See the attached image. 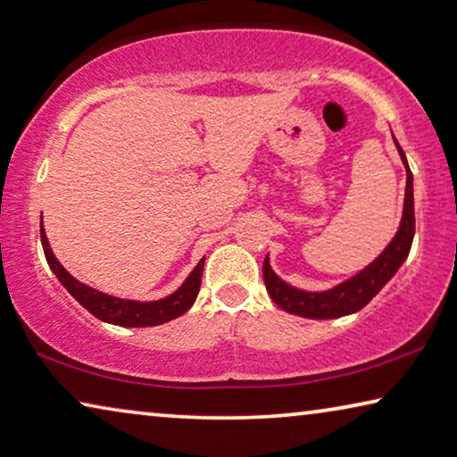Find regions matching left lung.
Wrapping results in <instances>:
<instances>
[{"label": "left lung", "mask_w": 457, "mask_h": 457, "mask_svg": "<svg viewBox=\"0 0 457 457\" xmlns=\"http://www.w3.org/2000/svg\"><path fill=\"white\" fill-rule=\"evenodd\" d=\"M396 147L406 168V195L403 221H400V228L396 231V236H394V240L387 244V248L381 252L370 267H365L363 270L357 272L355 277H351L349 281L340 283L328 291H303L291 287V285H287L283 278H278L275 275L267 256L262 262L264 285H267L269 295L278 308L289 312V314L314 320H330L355 314L361 308H365V305L379 294V289L396 275V270L403 267L408 252H411L414 237V199L412 172L411 168H408L406 155L403 152V147L398 145V141Z\"/></svg>", "instance_id": "left-lung-1"}]
</instances>
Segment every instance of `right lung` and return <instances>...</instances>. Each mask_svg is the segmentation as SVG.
<instances>
[{
  "instance_id": "1",
  "label": "right lung",
  "mask_w": 457,
  "mask_h": 457,
  "mask_svg": "<svg viewBox=\"0 0 457 457\" xmlns=\"http://www.w3.org/2000/svg\"><path fill=\"white\" fill-rule=\"evenodd\" d=\"M43 220V217H40ZM40 242H43V250L49 262L51 270L57 275L61 285L70 291V294L90 312L92 316H96L102 322L117 324V326H131V328H141V326H158L170 320L179 318L195 303L196 295L201 289V275L203 267H205V258H201L195 270L187 277V281L174 291L172 295L158 299V302H133V299H120L102 294L87 285L79 283L76 277H71L70 272L63 269L57 258H54L53 250L46 240L43 221H40Z\"/></svg>"
}]
</instances>
